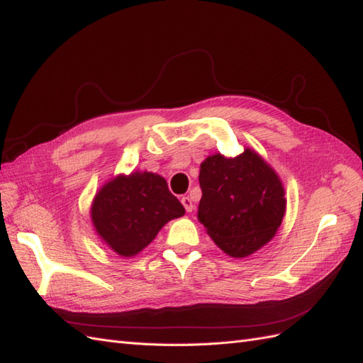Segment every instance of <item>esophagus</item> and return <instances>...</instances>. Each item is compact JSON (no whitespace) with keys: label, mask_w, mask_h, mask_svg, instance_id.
Instances as JSON below:
<instances>
[{"label":"esophagus","mask_w":363,"mask_h":363,"mask_svg":"<svg viewBox=\"0 0 363 363\" xmlns=\"http://www.w3.org/2000/svg\"><path fill=\"white\" fill-rule=\"evenodd\" d=\"M181 202H182V206L185 207L187 212H193V210H195V204H193V201H191L190 196H182Z\"/></svg>","instance_id":"obj_1"}]
</instances>
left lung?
Instances as JSON below:
<instances>
[{
    "label": "left lung",
    "mask_w": 363,
    "mask_h": 363,
    "mask_svg": "<svg viewBox=\"0 0 363 363\" xmlns=\"http://www.w3.org/2000/svg\"><path fill=\"white\" fill-rule=\"evenodd\" d=\"M198 218L225 254L242 258L258 250L280 227L286 199L275 172L255 151L201 164Z\"/></svg>",
    "instance_id": "obj_1"
}]
</instances>
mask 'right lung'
<instances>
[{
	"label": "right lung",
	"mask_w": 363,
	"mask_h": 363,
	"mask_svg": "<svg viewBox=\"0 0 363 363\" xmlns=\"http://www.w3.org/2000/svg\"><path fill=\"white\" fill-rule=\"evenodd\" d=\"M184 213L167 181L150 172L117 176L97 193L91 208L97 233L122 257L139 254L168 221Z\"/></svg>",
	"instance_id": "right-lung-1"
}]
</instances>
